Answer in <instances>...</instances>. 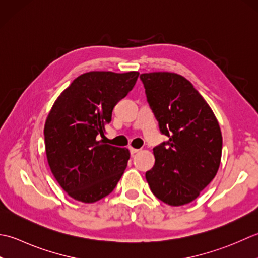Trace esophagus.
Returning a JSON list of instances; mask_svg holds the SVG:
<instances>
[{"mask_svg":"<svg viewBox=\"0 0 258 258\" xmlns=\"http://www.w3.org/2000/svg\"><path fill=\"white\" fill-rule=\"evenodd\" d=\"M129 150H130V154L131 155H135V154H137V152L139 151V149H135V148H133V147H129Z\"/></svg>","mask_w":258,"mask_h":258,"instance_id":"obj_1","label":"esophagus"}]
</instances>
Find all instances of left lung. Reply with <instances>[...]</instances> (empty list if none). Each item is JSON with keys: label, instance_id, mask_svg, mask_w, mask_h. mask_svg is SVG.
<instances>
[{"label": "left lung", "instance_id": "1", "mask_svg": "<svg viewBox=\"0 0 258 258\" xmlns=\"http://www.w3.org/2000/svg\"><path fill=\"white\" fill-rule=\"evenodd\" d=\"M147 101L167 141L154 148L150 190L170 206L190 203L214 179L223 137L216 117L187 79L170 72L140 75Z\"/></svg>", "mask_w": 258, "mask_h": 258}]
</instances>
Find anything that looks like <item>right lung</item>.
<instances>
[{
  "label": "right lung",
  "instance_id": "add662e5",
  "mask_svg": "<svg viewBox=\"0 0 258 258\" xmlns=\"http://www.w3.org/2000/svg\"><path fill=\"white\" fill-rule=\"evenodd\" d=\"M139 73L92 71L73 80L46 118L44 143L50 169L63 190L82 203H94L117 186L129 150L99 140L112 110L136 85Z\"/></svg>",
  "mask_w": 258,
  "mask_h": 258
}]
</instances>
